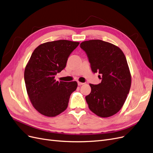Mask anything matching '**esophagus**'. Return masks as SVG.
Segmentation results:
<instances>
[{"label":"esophagus","mask_w":153,"mask_h":153,"mask_svg":"<svg viewBox=\"0 0 153 153\" xmlns=\"http://www.w3.org/2000/svg\"><path fill=\"white\" fill-rule=\"evenodd\" d=\"M77 84H78V85H79V86H81V85H84V83H83V82H77Z\"/></svg>","instance_id":"1"}]
</instances>
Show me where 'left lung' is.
Listing matches in <instances>:
<instances>
[{
	"label": "left lung",
	"mask_w": 153,
	"mask_h": 153,
	"mask_svg": "<svg viewBox=\"0 0 153 153\" xmlns=\"http://www.w3.org/2000/svg\"><path fill=\"white\" fill-rule=\"evenodd\" d=\"M93 73L98 72L102 81L90 84L91 91L85 98L89 109L102 117H110L120 111L131 86V75L126 58L120 48L102 40L81 43Z\"/></svg>",
	"instance_id": "obj_1"
}]
</instances>
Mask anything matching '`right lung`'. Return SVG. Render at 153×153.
I'll return each instance as SVG.
<instances>
[{"label":"right lung","mask_w":153,"mask_h":153,"mask_svg":"<svg viewBox=\"0 0 153 153\" xmlns=\"http://www.w3.org/2000/svg\"><path fill=\"white\" fill-rule=\"evenodd\" d=\"M79 42L67 40L48 42L32 53L25 67L27 91L34 108L44 116L55 117L65 111L76 81H56L55 76L65 68L71 53Z\"/></svg>","instance_id":"obj_1"}]
</instances>
